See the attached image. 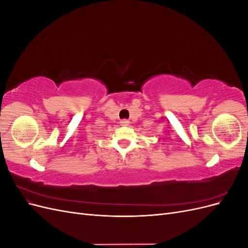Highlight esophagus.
<instances>
[{"mask_svg": "<svg viewBox=\"0 0 248 248\" xmlns=\"http://www.w3.org/2000/svg\"><path fill=\"white\" fill-rule=\"evenodd\" d=\"M120 125H121V126H128L129 121H128V120H126V119L121 120V121H120Z\"/></svg>", "mask_w": 248, "mask_h": 248, "instance_id": "obj_1", "label": "esophagus"}]
</instances>
